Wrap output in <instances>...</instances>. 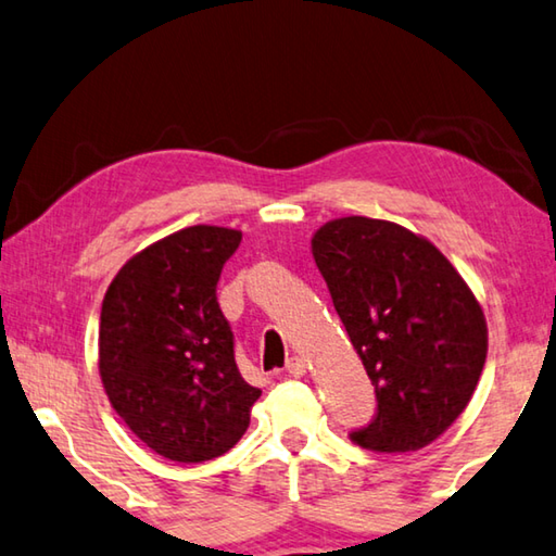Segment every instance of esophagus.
<instances>
[{"instance_id":"1","label":"esophagus","mask_w":556,"mask_h":556,"mask_svg":"<svg viewBox=\"0 0 556 556\" xmlns=\"http://www.w3.org/2000/svg\"><path fill=\"white\" fill-rule=\"evenodd\" d=\"M287 372L291 378H301V375L306 372V361L301 355H291L287 361Z\"/></svg>"}]
</instances>
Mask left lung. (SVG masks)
<instances>
[{
    "mask_svg": "<svg viewBox=\"0 0 556 556\" xmlns=\"http://www.w3.org/2000/svg\"><path fill=\"white\" fill-rule=\"evenodd\" d=\"M312 252L378 397L351 439L382 454L429 446L483 372L488 326L473 291L427 238L390 220H328Z\"/></svg>",
    "mask_w": 556,
    "mask_h": 556,
    "instance_id": "8db88e82",
    "label": "left lung"
}]
</instances>
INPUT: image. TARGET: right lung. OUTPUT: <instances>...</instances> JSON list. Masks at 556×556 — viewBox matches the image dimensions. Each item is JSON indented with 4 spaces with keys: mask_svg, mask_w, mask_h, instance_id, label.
<instances>
[{
    "mask_svg": "<svg viewBox=\"0 0 556 556\" xmlns=\"http://www.w3.org/2000/svg\"><path fill=\"white\" fill-rule=\"evenodd\" d=\"M240 240L218 225L178 230L127 260L102 299L98 368L112 409L178 464L230 451L262 394L242 380L215 296Z\"/></svg>",
    "mask_w": 556,
    "mask_h": 556,
    "instance_id": "add662e5",
    "label": "right lung"
}]
</instances>
